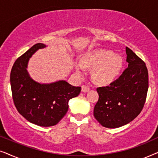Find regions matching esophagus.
<instances>
[{"label": "esophagus", "instance_id": "34e87169", "mask_svg": "<svg viewBox=\"0 0 158 158\" xmlns=\"http://www.w3.org/2000/svg\"><path fill=\"white\" fill-rule=\"evenodd\" d=\"M90 90V88L88 87V86H87V85H82V87H81V90H82V92H83V93L88 92V90Z\"/></svg>", "mask_w": 158, "mask_h": 158}]
</instances>
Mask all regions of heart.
<instances>
[{"instance_id": "b5f03b06", "label": "heart", "mask_w": 158, "mask_h": 158, "mask_svg": "<svg viewBox=\"0 0 158 158\" xmlns=\"http://www.w3.org/2000/svg\"><path fill=\"white\" fill-rule=\"evenodd\" d=\"M81 64L75 66V72L83 74V68L94 69L92 78L100 85H109L115 81L123 66V59L120 55L106 49H98L86 54L81 60Z\"/></svg>"}]
</instances>
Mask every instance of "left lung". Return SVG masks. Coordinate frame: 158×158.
I'll return each instance as SVG.
<instances>
[{"mask_svg": "<svg viewBox=\"0 0 158 158\" xmlns=\"http://www.w3.org/2000/svg\"><path fill=\"white\" fill-rule=\"evenodd\" d=\"M126 54L128 68L110 85L96 89L99 98L94 115L106 128H118L131 122L145 103L148 90L145 63L128 47Z\"/></svg>", "mask_w": 158, "mask_h": 158, "instance_id": "1", "label": "left lung"}]
</instances>
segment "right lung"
Here are the masks:
<instances>
[{
    "instance_id": "right-lung-1",
    "label": "right lung",
    "mask_w": 158,
    "mask_h": 158,
    "mask_svg": "<svg viewBox=\"0 0 158 158\" xmlns=\"http://www.w3.org/2000/svg\"><path fill=\"white\" fill-rule=\"evenodd\" d=\"M46 47L43 43L31 47L16 60L10 76L13 100L19 114L40 127L57 124L68 111L69 101L81 90V87L73 86L64 80L42 83L30 76L27 70L29 59Z\"/></svg>"
}]
</instances>
